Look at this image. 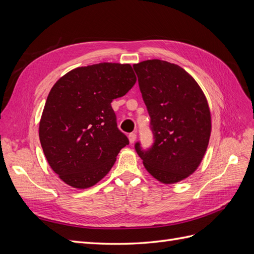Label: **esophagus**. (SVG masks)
<instances>
[{"mask_svg":"<svg viewBox=\"0 0 254 254\" xmlns=\"http://www.w3.org/2000/svg\"><path fill=\"white\" fill-rule=\"evenodd\" d=\"M128 137H129V142L132 144V143H134L135 140H136V134H135L134 132H131V133H129Z\"/></svg>","mask_w":254,"mask_h":254,"instance_id":"34e87169","label":"esophagus"}]
</instances>
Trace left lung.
Returning a JSON list of instances; mask_svg holds the SVG:
<instances>
[{"label": "left lung", "mask_w": 254, "mask_h": 254, "mask_svg": "<svg viewBox=\"0 0 254 254\" xmlns=\"http://www.w3.org/2000/svg\"><path fill=\"white\" fill-rule=\"evenodd\" d=\"M150 117L153 144L135 150L147 172L165 184L179 182L200 164L211 135V112L199 84L179 65L151 59L133 64Z\"/></svg>", "instance_id": "1"}]
</instances>
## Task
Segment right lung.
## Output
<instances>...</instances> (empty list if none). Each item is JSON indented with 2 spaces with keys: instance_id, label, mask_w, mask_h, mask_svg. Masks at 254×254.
<instances>
[{
  "instance_id": "right-lung-1",
  "label": "right lung",
  "mask_w": 254,
  "mask_h": 254,
  "mask_svg": "<svg viewBox=\"0 0 254 254\" xmlns=\"http://www.w3.org/2000/svg\"><path fill=\"white\" fill-rule=\"evenodd\" d=\"M136 81L130 64L102 63L76 67L51 89L39 124L44 156L68 186L93 187L129 144L111 103Z\"/></svg>"
}]
</instances>
